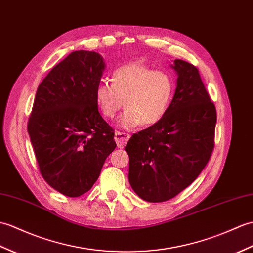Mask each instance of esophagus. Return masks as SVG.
<instances>
[{"label":"esophagus","instance_id":"obj_1","mask_svg":"<svg viewBox=\"0 0 253 253\" xmlns=\"http://www.w3.org/2000/svg\"><path fill=\"white\" fill-rule=\"evenodd\" d=\"M129 138H130V136H129L128 133L116 131L115 134H114V140H115V142H116L117 148H119V149L124 148V146L126 145V143L128 142Z\"/></svg>","mask_w":253,"mask_h":253}]
</instances>
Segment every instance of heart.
Here are the masks:
<instances>
[{
  "label": "heart",
  "mask_w": 253,
  "mask_h": 253,
  "mask_svg": "<svg viewBox=\"0 0 253 253\" xmlns=\"http://www.w3.org/2000/svg\"><path fill=\"white\" fill-rule=\"evenodd\" d=\"M174 89L173 78L168 72L131 62L114 70L111 84H98L95 98L101 113L108 119H113L125 105L126 110L117 124L130 129L160 122L171 104Z\"/></svg>",
  "instance_id": "b5f03b06"
}]
</instances>
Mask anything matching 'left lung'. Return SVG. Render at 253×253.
Wrapping results in <instances>:
<instances>
[{
    "mask_svg": "<svg viewBox=\"0 0 253 253\" xmlns=\"http://www.w3.org/2000/svg\"><path fill=\"white\" fill-rule=\"evenodd\" d=\"M170 67L178 79L166 115L125 148L129 183L150 203L168 201L195 181L214 146L216 111L197 68L180 59Z\"/></svg>",
    "mask_w": 253,
    "mask_h": 253,
    "instance_id": "obj_1",
    "label": "left lung"
}]
</instances>
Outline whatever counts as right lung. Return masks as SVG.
I'll list each match as a JSON object with an SVG mask.
<instances>
[{
	"mask_svg": "<svg viewBox=\"0 0 253 253\" xmlns=\"http://www.w3.org/2000/svg\"><path fill=\"white\" fill-rule=\"evenodd\" d=\"M104 69L98 52L73 51L51 69L35 95L28 132L40 172L69 197L91 189L116 148L95 98Z\"/></svg>",
	"mask_w": 253,
	"mask_h": 253,
	"instance_id": "1",
	"label": "right lung"
}]
</instances>
